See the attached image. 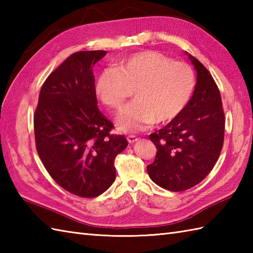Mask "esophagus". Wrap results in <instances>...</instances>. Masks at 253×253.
<instances>
[{"instance_id": "esophagus-1", "label": "esophagus", "mask_w": 253, "mask_h": 253, "mask_svg": "<svg viewBox=\"0 0 253 253\" xmlns=\"http://www.w3.org/2000/svg\"><path fill=\"white\" fill-rule=\"evenodd\" d=\"M127 140H128V142L131 144V143H135L136 141H138V138L136 136H128Z\"/></svg>"}]
</instances>
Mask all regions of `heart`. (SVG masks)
<instances>
[{
	"label": "heart",
	"mask_w": 253,
	"mask_h": 253,
	"mask_svg": "<svg viewBox=\"0 0 253 253\" xmlns=\"http://www.w3.org/2000/svg\"><path fill=\"white\" fill-rule=\"evenodd\" d=\"M195 74L189 65L174 62L157 51H141L105 69L95 80L96 96L105 105L120 111L136 88V101L116 118L123 132L146 130L157 122L166 124L178 117L195 90Z\"/></svg>",
	"instance_id": "b5f03b06"
}]
</instances>
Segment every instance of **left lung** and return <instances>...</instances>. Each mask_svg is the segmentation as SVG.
Returning <instances> with one entry per match:
<instances>
[{
  "label": "left lung",
  "instance_id": "1",
  "mask_svg": "<svg viewBox=\"0 0 253 253\" xmlns=\"http://www.w3.org/2000/svg\"><path fill=\"white\" fill-rule=\"evenodd\" d=\"M197 84L181 114L149 136L158 151L148 174L164 189L182 191L202 181L215 165L224 142L225 117L219 90L211 74L187 53Z\"/></svg>",
  "mask_w": 253,
  "mask_h": 253
}]
</instances>
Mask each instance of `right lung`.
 <instances>
[{
	"mask_svg": "<svg viewBox=\"0 0 253 253\" xmlns=\"http://www.w3.org/2000/svg\"><path fill=\"white\" fill-rule=\"evenodd\" d=\"M106 51H82L67 57L40 90L34 125L38 154L64 189L98 197L115 180L114 160L128 146L112 135L113 124L98 109L93 66Z\"/></svg>",
	"mask_w": 253,
	"mask_h": 253,
	"instance_id": "add662e5",
	"label": "right lung"
}]
</instances>
